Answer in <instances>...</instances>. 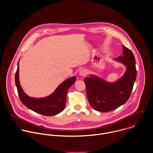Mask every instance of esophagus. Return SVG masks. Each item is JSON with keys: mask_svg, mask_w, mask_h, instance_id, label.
Instances as JSON below:
<instances>
[{"mask_svg": "<svg viewBox=\"0 0 153 153\" xmlns=\"http://www.w3.org/2000/svg\"><path fill=\"white\" fill-rule=\"evenodd\" d=\"M87 71L86 69H82L81 70H80L79 71V75L81 76H82V77H84L85 75H87Z\"/></svg>", "mask_w": 153, "mask_h": 153, "instance_id": "obj_1", "label": "esophagus"}]
</instances>
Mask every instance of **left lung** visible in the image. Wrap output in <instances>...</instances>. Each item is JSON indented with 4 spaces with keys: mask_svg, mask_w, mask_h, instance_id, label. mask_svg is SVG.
Segmentation results:
<instances>
[{
    "mask_svg": "<svg viewBox=\"0 0 153 153\" xmlns=\"http://www.w3.org/2000/svg\"><path fill=\"white\" fill-rule=\"evenodd\" d=\"M123 48V55L114 59L126 66L121 78L112 83L92 75L84 79L89 103L97 111H112L125 104L130 97L137 76L135 60L131 50L124 45Z\"/></svg>",
    "mask_w": 153,
    "mask_h": 153,
    "instance_id": "left-lung-1",
    "label": "left lung"
}]
</instances>
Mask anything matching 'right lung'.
<instances>
[{
  "mask_svg": "<svg viewBox=\"0 0 153 153\" xmlns=\"http://www.w3.org/2000/svg\"><path fill=\"white\" fill-rule=\"evenodd\" d=\"M19 62L15 74V84L22 104L27 108L46 116H53L60 113L65 107L66 94L69 88L75 82L72 76L61 83L50 95L40 98L30 97L23 91L19 79Z\"/></svg>",
  "mask_w": 153,
  "mask_h": 153,
  "instance_id": "add662e5",
  "label": "right lung"
}]
</instances>
